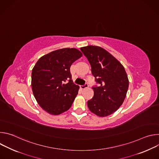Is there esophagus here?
Masks as SVG:
<instances>
[{
	"instance_id": "esophagus-1",
	"label": "esophagus",
	"mask_w": 159,
	"mask_h": 159,
	"mask_svg": "<svg viewBox=\"0 0 159 159\" xmlns=\"http://www.w3.org/2000/svg\"><path fill=\"white\" fill-rule=\"evenodd\" d=\"M89 87V85H88V84L87 83H85L84 85H80V89H85V88H87V87Z\"/></svg>"
}]
</instances>
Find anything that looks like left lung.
I'll use <instances>...</instances> for the list:
<instances>
[{
	"label": "left lung",
	"instance_id": "left-lung-1",
	"mask_svg": "<svg viewBox=\"0 0 159 159\" xmlns=\"http://www.w3.org/2000/svg\"><path fill=\"white\" fill-rule=\"evenodd\" d=\"M80 50L91 66L92 74L98 84L92 87L94 96L88 101V107L99 116L110 115L123 104L128 91L129 81L125 68L99 47L90 45Z\"/></svg>",
	"mask_w": 159,
	"mask_h": 159
}]
</instances>
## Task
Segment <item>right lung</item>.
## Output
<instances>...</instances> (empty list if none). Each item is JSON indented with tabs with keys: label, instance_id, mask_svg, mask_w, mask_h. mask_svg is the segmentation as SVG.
Segmentation results:
<instances>
[{
	"label": "right lung",
	"instance_id": "right-lung-1",
	"mask_svg": "<svg viewBox=\"0 0 159 159\" xmlns=\"http://www.w3.org/2000/svg\"><path fill=\"white\" fill-rule=\"evenodd\" d=\"M82 55L75 48L57 50L41 57L33 69V94L41 108L50 114L58 115L71 107L79 87L73 82L70 69Z\"/></svg>",
	"mask_w": 159,
	"mask_h": 159
}]
</instances>
